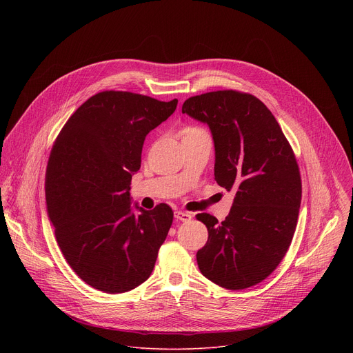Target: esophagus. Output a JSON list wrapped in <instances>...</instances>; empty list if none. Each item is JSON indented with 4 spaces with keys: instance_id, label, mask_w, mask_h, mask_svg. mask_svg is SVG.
Masks as SVG:
<instances>
[{
    "instance_id": "1",
    "label": "esophagus",
    "mask_w": 353,
    "mask_h": 353,
    "mask_svg": "<svg viewBox=\"0 0 353 353\" xmlns=\"http://www.w3.org/2000/svg\"><path fill=\"white\" fill-rule=\"evenodd\" d=\"M174 218L177 221H181V222H188L191 219V214L190 212H183V211H176Z\"/></svg>"
}]
</instances>
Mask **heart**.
Segmentation results:
<instances>
[{"instance_id":"heart-1","label":"heart","mask_w":353,"mask_h":353,"mask_svg":"<svg viewBox=\"0 0 353 353\" xmlns=\"http://www.w3.org/2000/svg\"><path fill=\"white\" fill-rule=\"evenodd\" d=\"M188 130H195V128H188Z\"/></svg>"}]
</instances>
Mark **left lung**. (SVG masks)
I'll use <instances>...</instances> for the list:
<instances>
[{
    "label": "left lung",
    "mask_w": 353,
    "mask_h": 353,
    "mask_svg": "<svg viewBox=\"0 0 353 353\" xmlns=\"http://www.w3.org/2000/svg\"><path fill=\"white\" fill-rule=\"evenodd\" d=\"M181 112L207 123L215 145V180L236 195L223 222L208 229L198 268L214 283L239 290L270 276L285 257L297 225L301 180L293 149L260 99L237 90L188 97Z\"/></svg>",
    "instance_id": "obj_1"
}]
</instances>
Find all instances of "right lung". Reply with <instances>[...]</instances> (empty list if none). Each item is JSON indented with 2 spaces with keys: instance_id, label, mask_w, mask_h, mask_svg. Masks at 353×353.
<instances>
[{
  "instance_id": "obj_1",
  "label": "right lung",
  "mask_w": 353,
  "mask_h": 353,
  "mask_svg": "<svg viewBox=\"0 0 353 353\" xmlns=\"http://www.w3.org/2000/svg\"><path fill=\"white\" fill-rule=\"evenodd\" d=\"M177 99L105 90L89 97L68 119L46 172L48 219L61 253L88 285L124 293L152 272L173 222V211L135 205L130 184L141 168L145 137L168 120Z\"/></svg>"
}]
</instances>
